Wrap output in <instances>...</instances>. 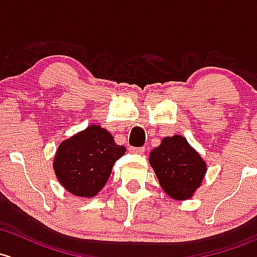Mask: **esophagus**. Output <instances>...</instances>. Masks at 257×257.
Returning <instances> with one entry per match:
<instances>
[{
	"label": "esophagus",
	"mask_w": 257,
	"mask_h": 257,
	"mask_svg": "<svg viewBox=\"0 0 257 257\" xmlns=\"http://www.w3.org/2000/svg\"><path fill=\"white\" fill-rule=\"evenodd\" d=\"M145 148H131V151L133 154H143L144 153Z\"/></svg>",
	"instance_id": "obj_1"
}]
</instances>
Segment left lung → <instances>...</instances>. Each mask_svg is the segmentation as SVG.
<instances>
[{"instance_id": "obj_1", "label": "left lung", "mask_w": 257, "mask_h": 257, "mask_svg": "<svg viewBox=\"0 0 257 257\" xmlns=\"http://www.w3.org/2000/svg\"><path fill=\"white\" fill-rule=\"evenodd\" d=\"M149 163L163 190L176 201L192 198L207 172L206 161L181 136L164 138L150 153Z\"/></svg>"}]
</instances>
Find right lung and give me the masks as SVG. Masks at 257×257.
<instances>
[{"label": "right lung", "instance_id": "add662e5", "mask_svg": "<svg viewBox=\"0 0 257 257\" xmlns=\"http://www.w3.org/2000/svg\"><path fill=\"white\" fill-rule=\"evenodd\" d=\"M104 128L92 124L63 140L54 158V172L67 192L92 198L106 185L115 161L125 154Z\"/></svg>", "mask_w": 257, "mask_h": 257}]
</instances>
